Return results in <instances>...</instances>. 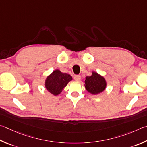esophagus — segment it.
I'll return each mask as SVG.
<instances>
[{"instance_id": "34e87169", "label": "esophagus", "mask_w": 147, "mask_h": 147, "mask_svg": "<svg viewBox=\"0 0 147 147\" xmlns=\"http://www.w3.org/2000/svg\"><path fill=\"white\" fill-rule=\"evenodd\" d=\"M74 79H75L76 81H80V79H81V76H79V75H76V76H74Z\"/></svg>"}]
</instances>
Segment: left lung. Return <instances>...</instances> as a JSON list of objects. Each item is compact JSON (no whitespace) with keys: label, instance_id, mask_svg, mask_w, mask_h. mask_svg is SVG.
I'll return each instance as SVG.
<instances>
[{"label":"left lung","instance_id":"8db88e82","mask_svg":"<svg viewBox=\"0 0 147 147\" xmlns=\"http://www.w3.org/2000/svg\"><path fill=\"white\" fill-rule=\"evenodd\" d=\"M107 83L103 76L96 71H92L90 76H87L84 81V87L89 93L97 95L102 93L107 88Z\"/></svg>","mask_w":147,"mask_h":147}]
</instances>
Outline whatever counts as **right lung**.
<instances>
[{
  "instance_id": "1",
  "label": "right lung",
  "mask_w": 147,
  "mask_h": 147,
  "mask_svg": "<svg viewBox=\"0 0 147 147\" xmlns=\"http://www.w3.org/2000/svg\"><path fill=\"white\" fill-rule=\"evenodd\" d=\"M71 80L72 77L69 74L63 73L59 69H57L46 77L45 86L48 92L57 96L61 93L68 83Z\"/></svg>"
}]
</instances>
